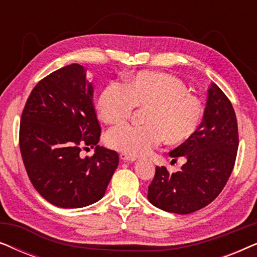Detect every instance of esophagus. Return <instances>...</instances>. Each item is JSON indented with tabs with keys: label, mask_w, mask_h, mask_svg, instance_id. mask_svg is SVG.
I'll use <instances>...</instances> for the list:
<instances>
[{
	"label": "esophagus",
	"mask_w": 257,
	"mask_h": 257,
	"mask_svg": "<svg viewBox=\"0 0 257 257\" xmlns=\"http://www.w3.org/2000/svg\"><path fill=\"white\" fill-rule=\"evenodd\" d=\"M119 158H120L122 161H135V160H137L136 157H131V156H128V154H125V153L119 154Z\"/></svg>",
	"instance_id": "obj_1"
}]
</instances>
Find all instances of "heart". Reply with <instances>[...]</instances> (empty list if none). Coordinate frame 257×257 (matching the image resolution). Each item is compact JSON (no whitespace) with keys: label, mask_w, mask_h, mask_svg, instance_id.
<instances>
[{"label":"heart","mask_w":257,"mask_h":257,"mask_svg":"<svg viewBox=\"0 0 257 257\" xmlns=\"http://www.w3.org/2000/svg\"><path fill=\"white\" fill-rule=\"evenodd\" d=\"M147 108L146 125H126L111 130L105 142L110 149L140 157L149 154L163 140L171 145L187 142L198 131L203 108L200 99L177 77L163 72H139L126 84L111 82L98 98V113L110 125H121L136 107Z\"/></svg>","instance_id":"heart-1"}]
</instances>
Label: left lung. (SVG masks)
I'll list each match as a JSON object with an SVG mask.
<instances>
[{"label":"left lung","mask_w":257,"mask_h":257,"mask_svg":"<svg viewBox=\"0 0 257 257\" xmlns=\"http://www.w3.org/2000/svg\"><path fill=\"white\" fill-rule=\"evenodd\" d=\"M238 147L236 114L230 100L216 84L208 90L207 106L198 131L170 152L186 163L177 173L156 167L149 186L150 202L175 214H189L209 205L220 194L231 172Z\"/></svg>","instance_id":"8db88e82"}]
</instances>
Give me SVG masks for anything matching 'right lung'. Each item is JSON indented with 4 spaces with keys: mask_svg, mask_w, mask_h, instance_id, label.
I'll list each match as a JSON object with an SVG mask.
<instances>
[{
    "mask_svg": "<svg viewBox=\"0 0 257 257\" xmlns=\"http://www.w3.org/2000/svg\"><path fill=\"white\" fill-rule=\"evenodd\" d=\"M100 131L82 65H66L36 84L21 117L20 150L31 184L48 202L80 208L103 198L119 157L97 145ZM87 146L96 150L83 160Z\"/></svg>",
    "mask_w": 257,
    "mask_h": 257,
    "instance_id": "1",
    "label": "right lung"
}]
</instances>
